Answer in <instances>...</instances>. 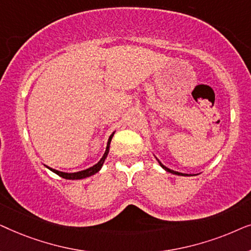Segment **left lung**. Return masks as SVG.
Returning <instances> with one entry per match:
<instances>
[{"mask_svg": "<svg viewBox=\"0 0 251 251\" xmlns=\"http://www.w3.org/2000/svg\"><path fill=\"white\" fill-rule=\"evenodd\" d=\"M156 160H157V159H156ZM157 162H159V163H160V166L162 167L164 170L168 171V173H171V174H174V175H178V176H193V175H188V174H181V173H178V171H174V170H171V169H169V168H167L166 166H163V164L161 163L159 160H157Z\"/></svg>", "mask_w": 251, "mask_h": 251, "instance_id": "left-lung-1", "label": "left lung"}]
</instances>
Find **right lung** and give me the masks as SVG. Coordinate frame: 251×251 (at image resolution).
Wrapping results in <instances>:
<instances>
[{
    "label": "right lung",
    "mask_w": 251,
    "mask_h": 251,
    "mask_svg": "<svg viewBox=\"0 0 251 251\" xmlns=\"http://www.w3.org/2000/svg\"><path fill=\"white\" fill-rule=\"evenodd\" d=\"M113 136H114V132H113L112 135L109 136L108 142H107V146H106V151H105L104 155H102L101 159L99 160V162L96 163L95 166L88 168V169L77 171V173H63V171H58V170H56V169H52V168H50V167H47V166H46V167L48 168V169H50L51 171H52V173L57 174L58 176L65 178V179H72V180H74V179H83V178L90 177V176H92V175L97 174L98 171L101 169L102 164H104V162H105V159H106V157H107V154H108V152H109V144H111V140H112V138H113Z\"/></svg>",
    "instance_id": "right-lung-1"
}]
</instances>
